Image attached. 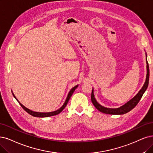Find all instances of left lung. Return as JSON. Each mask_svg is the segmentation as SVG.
Segmentation results:
<instances>
[{
    "label": "left lung",
    "instance_id": "left-lung-1",
    "mask_svg": "<svg viewBox=\"0 0 153 153\" xmlns=\"http://www.w3.org/2000/svg\"><path fill=\"white\" fill-rule=\"evenodd\" d=\"M147 56V55H146ZM146 63H147V75H146V79L145 81V83L144 86H143L142 89H141L139 93L136 94V96L130 100L127 103H126L124 105L122 106L120 108H106L103 106L100 105L97 101L96 100L94 93H93V89L92 90V93H91V101L93 104V105L96 107V108L98 110L104 113V114H111V115H122L125 114L126 113L132 110L134 107L137 105L139 101L142 98L144 93L146 91V89L148 88V84H149V67L148 60L146 59Z\"/></svg>",
    "mask_w": 153,
    "mask_h": 153
}]
</instances>
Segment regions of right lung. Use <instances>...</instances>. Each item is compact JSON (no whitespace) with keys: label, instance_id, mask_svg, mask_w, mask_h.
<instances>
[{"label":"right lung","instance_id":"obj_1","mask_svg":"<svg viewBox=\"0 0 153 153\" xmlns=\"http://www.w3.org/2000/svg\"><path fill=\"white\" fill-rule=\"evenodd\" d=\"M77 86H78V85L74 86L73 88L71 89V90L69 91V94H68V95H67V99H66V100H65V103H64L63 105H62V106L61 107V108H59V110H57L52 111V112H49V113H40V112H36V111H31V110H29L28 108H26V107H25V106H23L21 103H19V101L16 99V97L14 96V94L13 93V96H14V97L16 99V100L18 101L19 105L21 106L22 108H23L27 113H28V114H30L31 115H32V116H33V117H48L53 116V115H56L59 114L65 108V107L66 106V105H67V103H68V101H69L70 98L71 97L72 94H73L74 91H75V89L77 88Z\"/></svg>","mask_w":153,"mask_h":153}]
</instances>
